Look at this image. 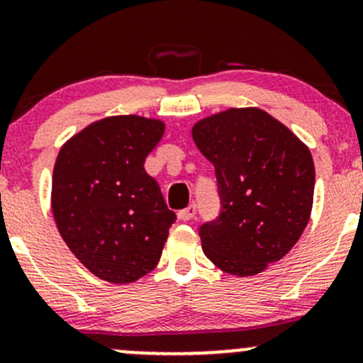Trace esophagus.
<instances>
[{"mask_svg":"<svg viewBox=\"0 0 363 363\" xmlns=\"http://www.w3.org/2000/svg\"><path fill=\"white\" fill-rule=\"evenodd\" d=\"M197 214V206L196 204H190L189 208H185V209H182V211H178V218H180L182 221H189V220H192L194 216H196Z\"/></svg>","mask_w":363,"mask_h":363,"instance_id":"34e87169","label":"esophagus"}]
</instances>
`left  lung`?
<instances>
[{
    "mask_svg": "<svg viewBox=\"0 0 363 363\" xmlns=\"http://www.w3.org/2000/svg\"><path fill=\"white\" fill-rule=\"evenodd\" d=\"M192 136L213 162L221 204L199 228L204 255L227 274H259L291 251L310 220V150L261 108H230L199 121Z\"/></svg>",
    "mask_w": 363,
    "mask_h": 363,
    "instance_id": "8db88e82",
    "label": "left lung"
}]
</instances>
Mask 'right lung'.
I'll return each instance as SVG.
<instances>
[{
  "label": "right lung",
  "instance_id": "obj_1",
  "mask_svg": "<svg viewBox=\"0 0 363 363\" xmlns=\"http://www.w3.org/2000/svg\"><path fill=\"white\" fill-rule=\"evenodd\" d=\"M164 124L116 116L72 136L53 169L52 209L62 239L93 275L135 282L159 263L177 214L143 167Z\"/></svg>",
  "mask_w": 363,
  "mask_h": 363
}]
</instances>
